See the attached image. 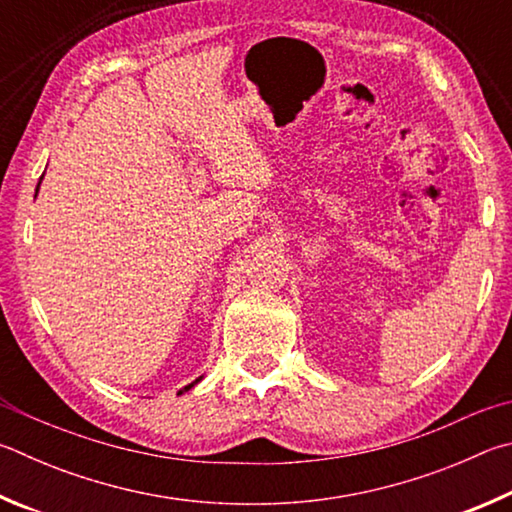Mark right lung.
<instances>
[{"mask_svg":"<svg viewBox=\"0 0 512 512\" xmlns=\"http://www.w3.org/2000/svg\"><path fill=\"white\" fill-rule=\"evenodd\" d=\"M40 182H42V177H40ZM40 182H38V188H40ZM38 188H35V195H38ZM200 380H202V378H197L195 382H191V384H186V387H184V389H179V396H182V393H186L188 389H193V387H195V384H197V382H200Z\"/></svg>","mask_w":512,"mask_h":512,"instance_id":"1","label":"right lung"}]
</instances>
